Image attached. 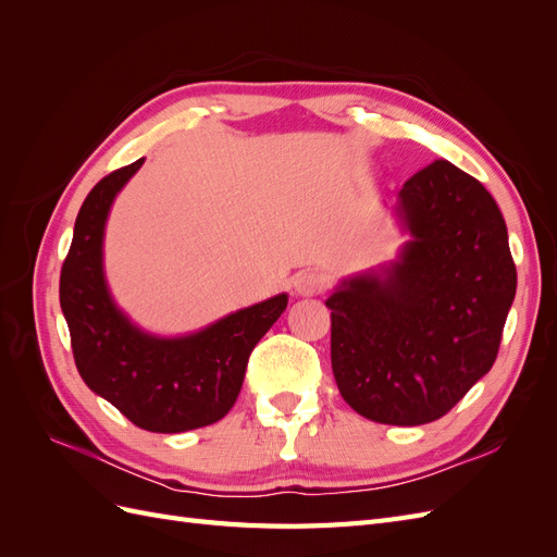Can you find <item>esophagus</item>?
I'll use <instances>...</instances> for the list:
<instances>
[{"mask_svg": "<svg viewBox=\"0 0 557 557\" xmlns=\"http://www.w3.org/2000/svg\"><path fill=\"white\" fill-rule=\"evenodd\" d=\"M295 285V293L299 297H313V295H320L325 288V276L315 272V269H305V272H299L293 281Z\"/></svg>", "mask_w": 557, "mask_h": 557, "instance_id": "1", "label": "esophagus"}]
</instances>
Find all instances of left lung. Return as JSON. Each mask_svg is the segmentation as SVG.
Here are the masks:
<instances>
[{"instance_id": "8db88e82", "label": "left lung", "mask_w": 557, "mask_h": 557, "mask_svg": "<svg viewBox=\"0 0 557 557\" xmlns=\"http://www.w3.org/2000/svg\"><path fill=\"white\" fill-rule=\"evenodd\" d=\"M397 258L327 297L332 372L350 409L425 425L491 372L516 297L509 234L493 195L436 160L401 185Z\"/></svg>"}]
</instances>
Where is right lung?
Listing matches in <instances>:
<instances>
[{
    "instance_id": "1",
    "label": "right lung",
    "mask_w": 557,
    "mask_h": 557,
    "mask_svg": "<svg viewBox=\"0 0 557 557\" xmlns=\"http://www.w3.org/2000/svg\"><path fill=\"white\" fill-rule=\"evenodd\" d=\"M144 158L99 181L76 215L60 274V307L81 379L134 425L176 434L218 423L239 397L250 350L288 307L281 293L181 336L146 332L115 305L104 232L115 195Z\"/></svg>"
}]
</instances>
